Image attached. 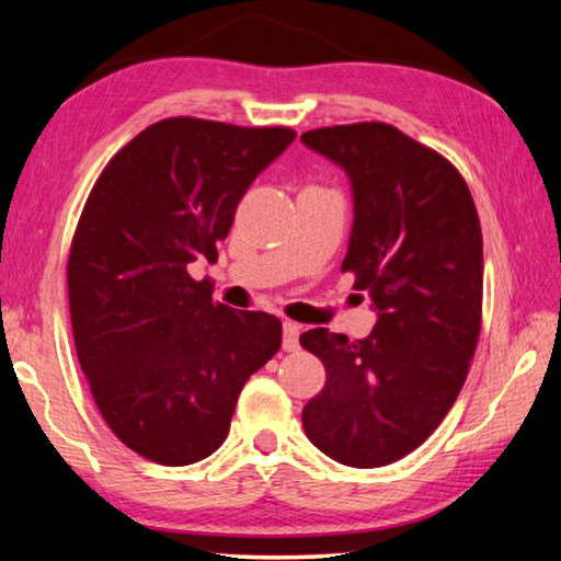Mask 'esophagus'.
<instances>
[{"label":"esophagus","instance_id":"obj_1","mask_svg":"<svg viewBox=\"0 0 561 561\" xmlns=\"http://www.w3.org/2000/svg\"><path fill=\"white\" fill-rule=\"evenodd\" d=\"M282 346H284V351H297L299 348V324H294V321H284Z\"/></svg>","mask_w":561,"mask_h":561}]
</instances>
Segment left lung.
Wrapping results in <instances>:
<instances>
[{"label": "left lung", "instance_id": "8db88e82", "mask_svg": "<svg viewBox=\"0 0 561 561\" xmlns=\"http://www.w3.org/2000/svg\"><path fill=\"white\" fill-rule=\"evenodd\" d=\"M346 170L354 230L341 272L371 294V336L311 329L299 344L327 383L301 411L307 438L348 468H381L438 428L470 371L482 327V230L448 158L391 123L301 133Z\"/></svg>", "mask_w": 561, "mask_h": 561}]
</instances>
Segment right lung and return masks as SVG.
Returning a JSON list of instances; mask_svg holds the SVG:
<instances>
[{"label": "right lung", "instance_id": "1", "mask_svg": "<svg viewBox=\"0 0 561 561\" xmlns=\"http://www.w3.org/2000/svg\"><path fill=\"white\" fill-rule=\"evenodd\" d=\"M297 133L163 118L108 160L76 225L73 344L93 401L133 453L180 468L227 438L242 386L282 346V321L213 299L237 205Z\"/></svg>", "mask_w": 561, "mask_h": 561}]
</instances>
